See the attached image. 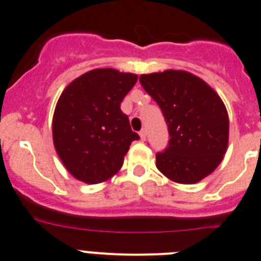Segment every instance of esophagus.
I'll list each match as a JSON object with an SVG mask.
<instances>
[{"mask_svg":"<svg viewBox=\"0 0 261 261\" xmlns=\"http://www.w3.org/2000/svg\"><path fill=\"white\" fill-rule=\"evenodd\" d=\"M139 135H140V139H142V140H145V138H147V131H145V128H143V130L139 133Z\"/></svg>","mask_w":261,"mask_h":261,"instance_id":"1","label":"esophagus"}]
</instances>
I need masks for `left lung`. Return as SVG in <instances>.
<instances>
[{"instance_id": "8db88e82", "label": "left lung", "mask_w": 261, "mask_h": 261, "mask_svg": "<svg viewBox=\"0 0 261 261\" xmlns=\"http://www.w3.org/2000/svg\"><path fill=\"white\" fill-rule=\"evenodd\" d=\"M143 89L158 104L169 127V145L155 154V166L180 184L210 175L228 147L229 118L220 96L186 70L142 74Z\"/></svg>"}]
</instances>
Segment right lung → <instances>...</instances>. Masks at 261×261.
Here are the masks:
<instances>
[{
    "mask_svg": "<svg viewBox=\"0 0 261 261\" xmlns=\"http://www.w3.org/2000/svg\"><path fill=\"white\" fill-rule=\"evenodd\" d=\"M138 75L112 68L94 69L70 82L58 100L53 139L65 169L81 181L97 184L119 171L139 135L121 111Z\"/></svg>",
    "mask_w": 261,
    "mask_h": 261,
    "instance_id": "obj_1",
    "label": "right lung"
}]
</instances>
